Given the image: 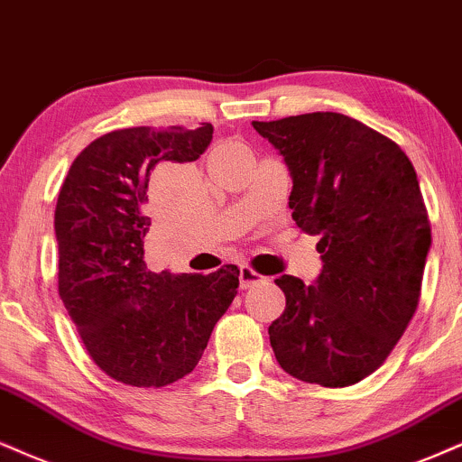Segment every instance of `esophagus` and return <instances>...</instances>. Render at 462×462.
I'll return each mask as SVG.
<instances>
[{"instance_id": "esophagus-1", "label": "esophagus", "mask_w": 462, "mask_h": 462, "mask_svg": "<svg viewBox=\"0 0 462 462\" xmlns=\"http://www.w3.org/2000/svg\"><path fill=\"white\" fill-rule=\"evenodd\" d=\"M263 281V276L259 274V272H254L253 267L248 265H242L240 267V287L242 289H248V287H254V284Z\"/></svg>"}]
</instances>
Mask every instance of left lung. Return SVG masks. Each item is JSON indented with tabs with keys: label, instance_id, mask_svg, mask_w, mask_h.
<instances>
[{
	"label": "left lung",
	"instance_id": "8db88e82",
	"mask_svg": "<svg viewBox=\"0 0 462 462\" xmlns=\"http://www.w3.org/2000/svg\"><path fill=\"white\" fill-rule=\"evenodd\" d=\"M253 126L287 162L295 225L321 237L315 284L276 278L287 306L272 349L291 377L346 388L385 362L418 309L430 250L418 175L394 141L343 113Z\"/></svg>",
	"mask_w": 462,
	"mask_h": 462
}]
</instances>
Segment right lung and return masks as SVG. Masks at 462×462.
Returning a JSON list of instances; mask_svg holds the SVG:
<instances>
[{
	"instance_id": "add662e5",
	"label": "right lung",
	"mask_w": 462,
	"mask_h": 462,
	"mask_svg": "<svg viewBox=\"0 0 462 462\" xmlns=\"http://www.w3.org/2000/svg\"><path fill=\"white\" fill-rule=\"evenodd\" d=\"M212 134V124L113 130L74 158L57 197L60 298L96 366L134 388L192 373L240 287L237 265L175 276L143 259L152 171L197 161Z\"/></svg>"
}]
</instances>
